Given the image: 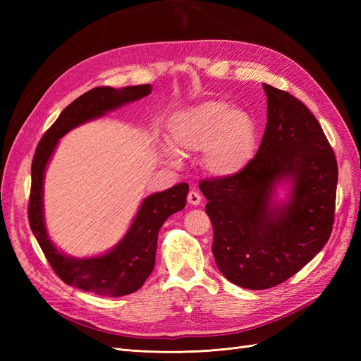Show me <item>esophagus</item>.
Wrapping results in <instances>:
<instances>
[{"mask_svg": "<svg viewBox=\"0 0 361 361\" xmlns=\"http://www.w3.org/2000/svg\"><path fill=\"white\" fill-rule=\"evenodd\" d=\"M187 200H188V203L190 204H194V206H197V204H200L202 203V195L195 191V190H191L190 192H188V197H187Z\"/></svg>", "mask_w": 361, "mask_h": 361, "instance_id": "obj_1", "label": "esophagus"}]
</instances>
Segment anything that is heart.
I'll use <instances>...</instances> for the list:
<instances>
[{"instance_id":"b5f03b06","label":"heart","mask_w":361,"mask_h":361,"mask_svg":"<svg viewBox=\"0 0 361 361\" xmlns=\"http://www.w3.org/2000/svg\"><path fill=\"white\" fill-rule=\"evenodd\" d=\"M170 146L162 155L179 162L182 154L203 152V166L212 176L231 178L245 170L256 152L255 117L223 99H207L174 114L169 122Z\"/></svg>"}]
</instances>
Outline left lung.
<instances>
[{
  "label": "left lung",
  "mask_w": 361,
  "mask_h": 361,
  "mask_svg": "<svg viewBox=\"0 0 361 361\" xmlns=\"http://www.w3.org/2000/svg\"><path fill=\"white\" fill-rule=\"evenodd\" d=\"M267 128L256 157L236 176L202 180L221 274L245 289L288 280L319 253L334 223L337 161L316 117L288 92L264 84ZM291 182L290 200H271Z\"/></svg>",
  "instance_id": "obj_1"
}]
</instances>
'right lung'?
<instances>
[{
    "instance_id": "add662e5",
    "label": "right lung",
    "mask_w": 361,
    "mask_h": 361,
    "mask_svg": "<svg viewBox=\"0 0 361 361\" xmlns=\"http://www.w3.org/2000/svg\"><path fill=\"white\" fill-rule=\"evenodd\" d=\"M149 84L123 89L96 87L69 104L42 137L31 164V191L28 223L54 272L69 286L104 297H123L145 285L154 271L158 232L164 221L187 204L188 183L149 195L141 203L129 231L113 250L105 255L75 259L63 255L48 236L43 220V178L59 140L71 129L108 111L150 94Z\"/></svg>"
}]
</instances>
